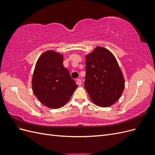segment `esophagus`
<instances>
[{
	"label": "esophagus",
	"instance_id": "obj_1",
	"mask_svg": "<svg viewBox=\"0 0 155 155\" xmlns=\"http://www.w3.org/2000/svg\"><path fill=\"white\" fill-rule=\"evenodd\" d=\"M76 83H77V85H78L79 86L81 85V84H82V80H81V79H78L77 80H76Z\"/></svg>",
	"mask_w": 155,
	"mask_h": 155
}]
</instances>
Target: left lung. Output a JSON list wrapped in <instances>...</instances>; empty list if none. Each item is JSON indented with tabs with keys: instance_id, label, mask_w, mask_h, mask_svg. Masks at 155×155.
<instances>
[{
	"instance_id": "obj_1",
	"label": "left lung",
	"mask_w": 155,
	"mask_h": 155,
	"mask_svg": "<svg viewBox=\"0 0 155 155\" xmlns=\"http://www.w3.org/2000/svg\"><path fill=\"white\" fill-rule=\"evenodd\" d=\"M84 86L96 105L107 107L121 97L125 87L123 74L110 51L97 47L86 55Z\"/></svg>"
}]
</instances>
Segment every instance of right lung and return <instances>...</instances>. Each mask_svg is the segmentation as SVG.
<instances>
[{
    "label": "right lung",
    "mask_w": 155,
    "mask_h": 155,
    "mask_svg": "<svg viewBox=\"0 0 155 155\" xmlns=\"http://www.w3.org/2000/svg\"><path fill=\"white\" fill-rule=\"evenodd\" d=\"M63 61V55L46 51L37 61L33 74V92L41 103L51 109L63 107L78 87Z\"/></svg>",
    "instance_id": "obj_1"
}]
</instances>
